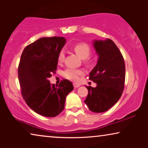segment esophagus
<instances>
[{
    "label": "esophagus",
    "instance_id": "obj_1",
    "mask_svg": "<svg viewBox=\"0 0 148 148\" xmlns=\"http://www.w3.org/2000/svg\"><path fill=\"white\" fill-rule=\"evenodd\" d=\"M73 86H74V88H78V87H79L80 85L78 84H76V83H73Z\"/></svg>",
    "mask_w": 148,
    "mask_h": 148
}]
</instances>
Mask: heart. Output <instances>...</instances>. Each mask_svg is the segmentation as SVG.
Returning <instances> with one entry per match:
<instances>
[{
	"mask_svg": "<svg viewBox=\"0 0 148 148\" xmlns=\"http://www.w3.org/2000/svg\"><path fill=\"white\" fill-rule=\"evenodd\" d=\"M74 51L76 52V54L78 56H79L81 58L84 59V62L88 63L90 62V60L89 58V55L90 54L91 49L90 47L88 46V44L84 42L76 44L73 46ZM64 50H60L58 55V62L59 63H61L64 61ZM84 73V71L82 69H73V68H67L62 72V75L64 77L68 79L77 82L79 79V76Z\"/></svg>",
	"mask_w": 148,
	"mask_h": 148,
	"instance_id": "obj_1",
	"label": "heart"
}]
</instances>
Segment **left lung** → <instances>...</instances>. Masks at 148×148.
Listing matches in <instances>:
<instances>
[{
	"label": "left lung",
	"instance_id": "left-lung-1",
	"mask_svg": "<svg viewBox=\"0 0 148 148\" xmlns=\"http://www.w3.org/2000/svg\"><path fill=\"white\" fill-rule=\"evenodd\" d=\"M99 58L90 73L96 88L86 86L88 96L84 101L94 112H106L120 99L125 87V64L121 52L112 40L94 41Z\"/></svg>",
	"mask_w": 148,
	"mask_h": 148
}]
</instances>
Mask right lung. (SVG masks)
Segmentation results:
<instances>
[{
  "mask_svg": "<svg viewBox=\"0 0 148 148\" xmlns=\"http://www.w3.org/2000/svg\"><path fill=\"white\" fill-rule=\"evenodd\" d=\"M66 42L63 37L42 38L24 48L18 66L21 95L27 106L44 116L54 117L64 110L65 99L73 90L72 83L62 79L51 84L58 55Z\"/></svg>",
  "mask_w": 148,
  "mask_h": 148,
  "instance_id": "obj_1",
  "label": "right lung"
}]
</instances>
